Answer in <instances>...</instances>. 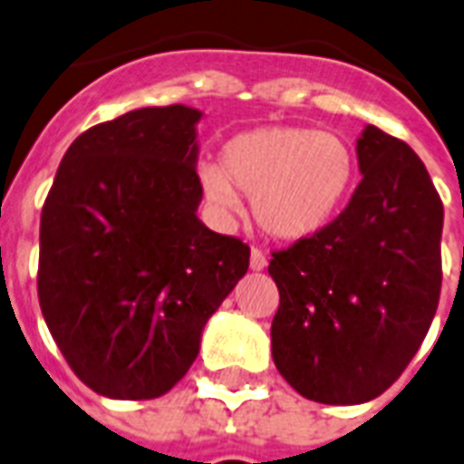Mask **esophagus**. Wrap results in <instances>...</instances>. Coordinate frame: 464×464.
<instances>
[{"instance_id": "1", "label": "esophagus", "mask_w": 464, "mask_h": 464, "mask_svg": "<svg viewBox=\"0 0 464 464\" xmlns=\"http://www.w3.org/2000/svg\"><path fill=\"white\" fill-rule=\"evenodd\" d=\"M266 254L261 249H251V268L254 270H263L266 268Z\"/></svg>"}]
</instances>
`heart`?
I'll return each mask as SVG.
<instances>
[{
  "instance_id": "heart-1",
  "label": "heart",
  "mask_w": 464,
  "mask_h": 464,
  "mask_svg": "<svg viewBox=\"0 0 464 464\" xmlns=\"http://www.w3.org/2000/svg\"><path fill=\"white\" fill-rule=\"evenodd\" d=\"M359 181L350 139L299 124L237 133L222 146L220 168L203 165L201 191L213 208H237V191L251 196L254 222L276 239H306L328 227Z\"/></svg>"
}]
</instances>
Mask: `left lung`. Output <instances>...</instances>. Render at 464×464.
<instances>
[{"instance_id":"1","label":"left lung","mask_w":464,"mask_h":464,"mask_svg":"<svg viewBox=\"0 0 464 464\" xmlns=\"http://www.w3.org/2000/svg\"><path fill=\"white\" fill-rule=\"evenodd\" d=\"M362 181L335 220L273 251L280 376L324 405L379 398L424 343L440 296L443 203L424 162L379 127L357 139Z\"/></svg>"}]
</instances>
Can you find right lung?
Returning <instances> with one entry per match:
<instances>
[{
  "mask_svg": "<svg viewBox=\"0 0 464 464\" xmlns=\"http://www.w3.org/2000/svg\"><path fill=\"white\" fill-rule=\"evenodd\" d=\"M198 110L143 107L73 140L40 215L38 299L72 372L105 398L153 400L194 364L251 249L198 218Z\"/></svg>",
  "mask_w": 464,
  "mask_h": 464,
  "instance_id": "right-lung-1",
  "label": "right lung"
}]
</instances>
